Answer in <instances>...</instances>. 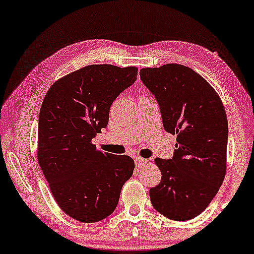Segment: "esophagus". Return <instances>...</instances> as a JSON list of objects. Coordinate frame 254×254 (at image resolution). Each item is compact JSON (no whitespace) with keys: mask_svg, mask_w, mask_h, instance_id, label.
Returning a JSON list of instances; mask_svg holds the SVG:
<instances>
[{"mask_svg":"<svg viewBox=\"0 0 254 254\" xmlns=\"http://www.w3.org/2000/svg\"><path fill=\"white\" fill-rule=\"evenodd\" d=\"M134 163L137 168H140V166L145 165L147 163V160L146 158H142V157H135L134 158Z\"/></svg>","mask_w":254,"mask_h":254,"instance_id":"34e87169","label":"esophagus"}]
</instances>
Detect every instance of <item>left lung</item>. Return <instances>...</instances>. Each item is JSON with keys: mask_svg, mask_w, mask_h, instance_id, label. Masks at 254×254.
<instances>
[{"mask_svg": "<svg viewBox=\"0 0 254 254\" xmlns=\"http://www.w3.org/2000/svg\"><path fill=\"white\" fill-rule=\"evenodd\" d=\"M140 78L157 100L164 130L177 134L173 157L155 158L162 178L150 188V202L171 220H190L206 209L225 179L224 105L209 83L186 66L142 68Z\"/></svg>", "mask_w": 254, "mask_h": 254, "instance_id": "8db88e82", "label": "left lung"}]
</instances>
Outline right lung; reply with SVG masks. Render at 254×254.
Returning a JSON list of instances; mask_svg holds the SVG:
<instances>
[{
    "label": "right lung",
    "instance_id": "add662e5",
    "mask_svg": "<svg viewBox=\"0 0 254 254\" xmlns=\"http://www.w3.org/2000/svg\"><path fill=\"white\" fill-rule=\"evenodd\" d=\"M137 76V67L90 65L58 79L45 94L37 160L56 202L75 220L92 224L111 215L133 173L130 156L103 153L92 139Z\"/></svg>",
    "mask_w": 254,
    "mask_h": 254
}]
</instances>
